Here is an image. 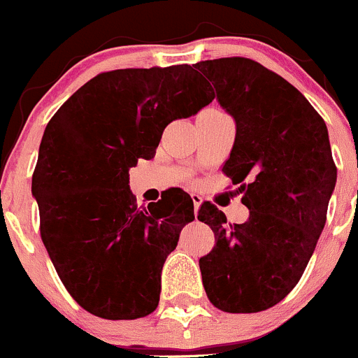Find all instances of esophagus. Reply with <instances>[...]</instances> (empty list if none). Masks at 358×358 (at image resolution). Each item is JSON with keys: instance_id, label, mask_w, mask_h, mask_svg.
I'll return each instance as SVG.
<instances>
[{"instance_id": "obj_1", "label": "esophagus", "mask_w": 358, "mask_h": 358, "mask_svg": "<svg viewBox=\"0 0 358 358\" xmlns=\"http://www.w3.org/2000/svg\"><path fill=\"white\" fill-rule=\"evenodd\" d=\"M190 196H192L194 210H196V213H197V211H199V208H201V204H203V196H201V194H197V192H192Z\"/></svg>"}]
</instances>
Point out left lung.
I'll return each mask as SVG.
<instances>
[{
  "label": "left lung",
  "mask_w": 358,
  "mask_h": 358,
  "mask_svg": "<svg viewBox=\"0 0 358 358\" xmlns=\"http://www.w3.org/2000/svg\"><path fill=\"white\" fill-rule=\"evenodd\" d=\"M196 66L234 119L224 173L243 183L250 210L232 225L215 204L201 206L197 218L215 232L213 250L199 259L203 285L218 310L257 313L297 285L324 231L338 176L327 126L296 87L252 59Z\"/></svg>",
  "instance_id": "8db88e82"
}]
</instances>
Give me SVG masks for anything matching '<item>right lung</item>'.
Returning <instances> with one entry per match:
<instances>
[{"instance_id": "add662e5", "label": "right lung", "mask_w": 358, "mask_h": 358, "mask_svg": "<svg viewBox=\"0 0 358 358\" xmlns=\"http://www.w3.org/2000/svg\"><path fill=\"white\" fill-rule=\"evenodd\" d=\"M194 66L101 73L45 127L33 175L40 232L59 278L96 317L134 320L161 296V271L194 203L171 190L138 208L129 169L152 159L162 131L213 101Z\"/></svg>"}]
</instances>
